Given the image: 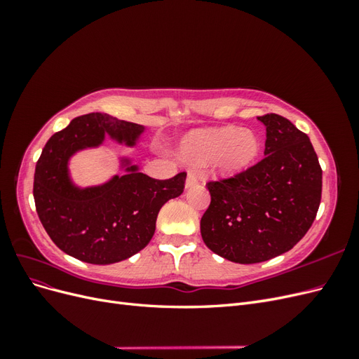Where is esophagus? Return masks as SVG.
Masks as SVG:
<instances>
[{
  "label": "esophagus",
  "instance_id": "obj_1",
  "mask_svg": "<svg viewBox=\"0 0 359 359\" xmlns=\"http://www.w3.org/2000/svg\"><path fill=\"white\" fill-rule=\"evenodd\" d=\"M198 182H199V177H198V173H196V172H193V170H190V172L187 173L186 187H193V186H196Z\"/></svg>",
  "mask_w": 359,
  "mask_h": 359
}]
</instances>
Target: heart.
Instances as JSON below:
<instances>
[{
	"mask_svg": "<svg viewBox=\"0 0 359 359\" xmlns=\"http://www.w3.org/2000/svg\"><path fill=\"white\" fill-rule=\"evenodd\" d=\"M219 153L224 169L238 170L256 157L257 142L250 133H240L235 127H223L193 132L181 144V156L190 161H205Z\"/></svg>",
	"mask_w": 359,
	"mask_h": 359,
	"instance_id": "1",
	"label": "heart"
}]
</instances>
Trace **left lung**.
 I'll return each mask as SVG.
<instances>
[{
	"instance_id": "1",
	"label": "left lung",
	"mask_w": 359,
	"mask_h": 359,
	"mask_svg": "<svg viewBox=\"0 0 359 359\" xmlns=\"http://www.w3.org/2000/svg\"><path fill=\"white\" fill-rule=\"evenodd\" d=\"M257 119L266 127L265 157L206 182L211 203L201 219L206 247L236 264L289 252L311 227L322 198V168L309 136L277 114Z\"/></svg>"
}]
</instances>
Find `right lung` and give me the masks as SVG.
<instances>
[{"label": "right lung", "mask_w": 359, "mask_h": 359, "mask_svg": "<svg viewBox=\"0 0 359 359\" xmlns=\"http://www.w3.org/2000/svg\"><path fill=\"white\" fill-rule=\"evenodd\" d=\"M142 130L135 123L93 112L74 118L46 142L36 165L32 193L43 227L64 253L95 265L136 255L153 238L161 206L184 191L186 172L156 180L136 166L102 187L72 186L67 160L76 149L102 144L104 133L133 145Z\"/></svg>", "instance_id": "obj_1"}]
</instances>
